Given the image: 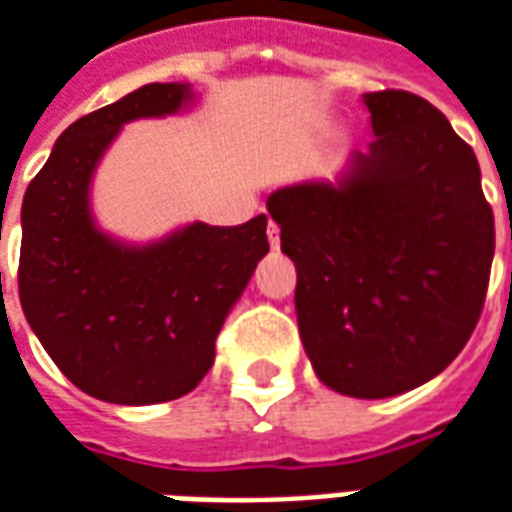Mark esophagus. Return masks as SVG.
Wrapping results in <instances>:
<instances>
[{
  "label": "esophagus",
  "instance_id": "34e87169",
  "mask_svg": "<svg viewBox=\"0 0 512 512\" xmlns=\"http://www.w3.org/2000/svg\"><path fill=\"white\" fill-rule=\"evenodd\" d=\"M268 244H271V249H279V244H282V241H279V225H276V222H268Z\"/></svg>",
  "mask_w": 512,
  "mask_h": 512
}]
</instances>
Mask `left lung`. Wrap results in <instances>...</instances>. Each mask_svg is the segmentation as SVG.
<instances>
[{"label":"left lung","instance_id":"obj_1","mask_svg":"<svg viewBox=\"0 0 512 512\" xmlns=\"http://www.w3.org/2000/svg\"><path fill=\"white\" fill-rule=\"evenodd\" d=\"M374 140L342 179L271 192L295 263V312L317 377L388 399L448 366L475 331L494 260V214L475 151L418 94H363Z\"/></svg>","mask_w":512,"mask_h":512}]
</instances>
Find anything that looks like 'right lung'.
<instances>
[{
    "label": "right lung",
    "instance_id": "right-lung-1",
    "mask_svg": "<svg viewBox=\"0 0 512 512\" xmlns=\"http://www.w3.org/2000/svg\"><path fill=\"white\" fill-rule=\"evenodd\" d=\"M189 100V83H149L73 121L26 187L18 298L45 352L94 399L160 404L192 391L268 252L266 214L236 227L192 222L146 246L94 225L92 176L121 127Z\"/></svg>",
    "mask_w": 512,
    "mask_h": 512
}]
</instances>
